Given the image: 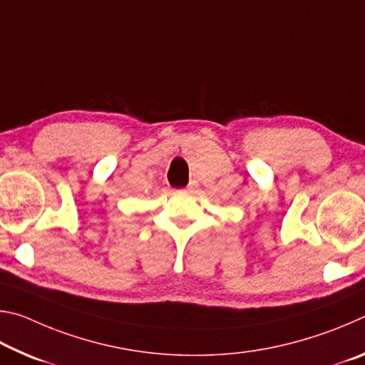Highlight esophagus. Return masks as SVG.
Instances as JSON below:
<instances>
[{
    "instance_id": "esophagus-1",
    "label": "esophagus",
    "mask_w": 365,
    "mask_h": 365,
    "mask_svg": "<svg viewBox=\"0 0 365 365\" xmlns=\"http://www.w3.org/2000/svg\"><path fill=\"white\" fill-rule=\"evenodd\" d=\"M195 188V183H190L188 185V187L187 188H185V190H187V191H191V190H193Z\"/></svg>"
}]
</instances>
